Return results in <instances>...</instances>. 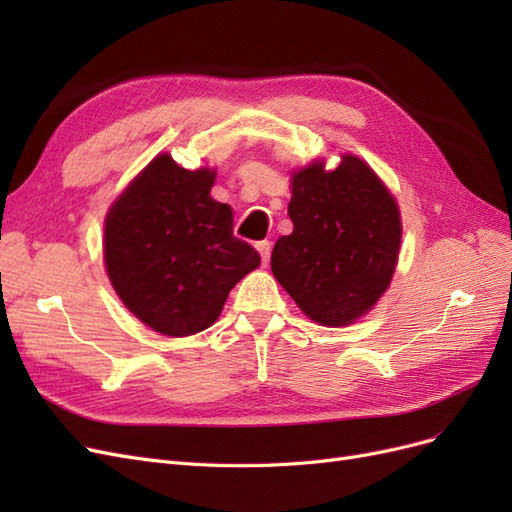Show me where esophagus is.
<instances>
[{
    "instance_id": "1",
    "label": "esophagus",
    "mask_w": 512,
    "mask_h": 512,
    "mask_svg": "<svg viewBox=\"0 0 512 512\" xmlns=\"http://www.w3.org/2000/svg\"><path fill=\"white\" fill-rule=\"evenodd\" d=\"M256 250L260 252L262 265H267V262H269V256H271V243H269V241H258V243H256Z\"/></svg>"
}]
</instances>
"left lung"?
Returning <instances> with one entry per match:
<instances>
[{
	"instance_id": "left-lung-1",
	"label": "left lung",
	"mask_w": 512,
	"mask_h": 512,
	"mask_svg": "<svg viewBox=\"0 0 512 512\" xmlns=\"http://www.w3.org/2000/svg\"><path fill=\"white\" fill-rule=\"evenodd\" d=\"M290 183L294 228L273 247L275 280L314 322L352 324L393 280L401 243L395 198L354 156H342L335 170L309 164Z\"/></svg>"
}]
</instances>
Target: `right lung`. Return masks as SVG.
<instances>
[{"instance_id":"1","label":"right lung","mask_w":512,"mask_h":512,"mask_svg":"<svg viewBox=\"0 0 512 512\" xmlns=\"http://www.w3.org/2000/svg\"><path fill=\"white\" fill-rule=\"evenodd\" d=\"M215 173L153 158L106 213L104 262L119 299L147 327L185 337L218 320L228 292L260 265L211 198Z\"/></svg>"}]
</instances>
